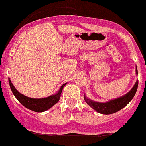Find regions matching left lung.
<instances>
[{"mask_svg": "<svg viewBox=\"0 0 146 146\" xmlns=\"http://www.w3.org/2000/svg\"><path fill=\"white\" fill-rule=\"evenodd\" d=\"M136 73L137 74V68ZM138 81H137L133 88L128 92L127 94L119 98H116V99L108 101V102H106V103L96 102V101L89 99L85 96H84V98L86 103L90 105L92 109H94L96 111L101 114H104V115H110V114L115 113V112L120 111V110H122L123 107H125L131 101V100L134 98V95L136 93Z\"/></svg>", "mask_w": 146, "mask_h": 146, "instance_id": "8db88e82", "label": "left lung"}]
</instances>
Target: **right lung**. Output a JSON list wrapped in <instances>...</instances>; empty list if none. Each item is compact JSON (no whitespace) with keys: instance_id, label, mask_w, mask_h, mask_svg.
Returning <instances> with one entry per match:
<instances>
[{"instance_id":"obj_1","label":"right lung","mask_w":146,"mask_h":146,"mask_svg":"<svg viewBox=\"0 0 146 146\" xmlns=\"http://www.w3.org/2000/svg\"><path fill=\"white\" fill-rule=\"evenodd\" d=\"M9 83L10 88L12 90L14 96L18 100L19 102L24 106H26L29 110L36 111V112H42V111H46V110H49L51 106H54L55 104L57 103L60 98L63 87L66 84H64L60 87L59 91L56 94L52 95L49 97L44 98H31L26 97L24 95L20 93L14 87L9 78Z\"/></svg>"}]
</instances>
